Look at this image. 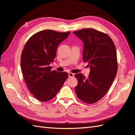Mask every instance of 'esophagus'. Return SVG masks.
Returning a JSON list of instances; mask_svg holds the SVG:
<instances>
[{
	"mask_svg": "<svg viewBox=\"0 0 135 135\" xmlns=\"http://www.w3.org/2000/svg\"><path fill=\"white\" fill-rule=\"evenodd\" d=\"M68 76H69V77H74V74H73L72 73H68Z\"/></svg>",
	"mask_w": 135,
	"mask_h": 135,
	"instance_id": "34e87169",
	"label": "esophagus"
}]
</instances>
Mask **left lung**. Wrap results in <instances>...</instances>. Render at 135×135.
I'll return each mask as SVG.
<instances>
[{
  "label": "left lung",
  "instance_id": "obj_1",
  "mask_svg": "<svg viewBox=\"0 0 135 135\" xmlns=\"http://www.w3.org/2000/svg\"><path fill=\"white\" fill-rule=\"evenodd\" d=\"M84 42L83 60L90 67L86 78L75 74L78 84L75 87L78 99L93 104L103 97L111 87L117 72V59L114 44L107 34L93 28L74 31Z\"/></svg>",
  "mask_w": 135,
  "mask_h": 135
}]
</instances>
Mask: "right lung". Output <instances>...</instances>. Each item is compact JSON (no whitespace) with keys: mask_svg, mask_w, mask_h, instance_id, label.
<instances>
[{"mask_svg":"<svg viewBox=\"0 0 135 135\" xmlns=\"http://www.w3.org/2000/svg\"><path fill=\"white\" fill-rule=\"evenodd\" d=\"M70 32H58L46 29L31 36L21 54V65L28 89L36 99L47 102L52 99L68 77L66 72L51 70L59 44Z\"/></svg>","mask_w":135,"mask_h":135,"instance_id":"1","label":"right lung"}]
</instances>
